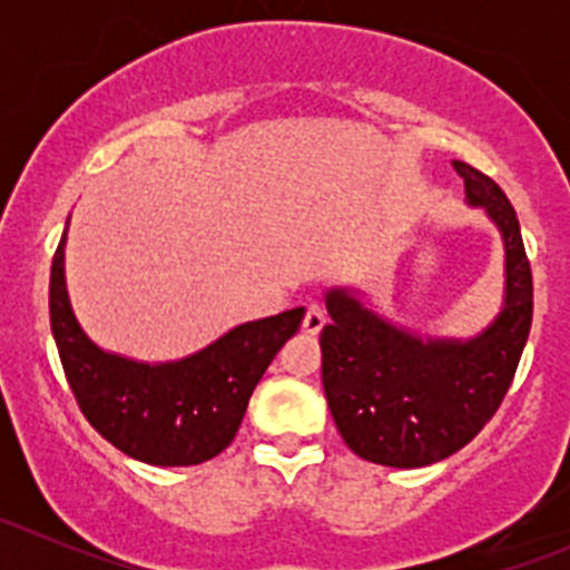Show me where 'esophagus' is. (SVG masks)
Here are the masks:
<instances>
[{
    "label": "esophagus",
    "instance_id": "34e87169",
    "mask_svg": "<svg viewBox=\"0 0 570 570\" xmlns=\"http://www.w3.org/2000/svg\"><path fill=\"white\" fill-rule=\"evenodd\" d=\"M327 322V314L325 308L320 306V303H312V306L306 308V317H303V331L312 333V336H317V333L322 331V325Z\"/></svg>",
    "mask_w": 570,
    "mask_h": 570
}]
</instances>
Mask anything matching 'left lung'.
<instances>
[{"label":"left lung","mask_w":570,"mask_h":570,"mask_svg":"<svg viewBox=\"0 0 570 570\" xmlns=\"http://www.w3.org/2000/svg\"><path fill=\"white\" fill-rule=\"evenodd\" d=\"M465 198L485 206L504 237V308L469 342L411 336L327 292L322 389L344 444L370 463L419 469L463 450L502 405L532 325V269L513 204L491 176L455 163Z\"/></svg>","instance_id":"8db88e82"}]
</instances>
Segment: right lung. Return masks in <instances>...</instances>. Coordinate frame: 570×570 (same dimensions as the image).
<instances>
[{
	"label": "right lung",
	"instance_id": "obj_1",
	"mask_svg": "<svg viewBox=\"0 0 570 570\" xmlns=\"http://www.w3.org/2000/svg\"><path fill=\"white\" fill-rule=\"evenodd\" d=\"M62 245L66 234L51 258L49 317L85 419L115 450L142 463L195 465L220 455L243 424L253 389L301 327L306 308L245 322L176 364H137L85 336L68 303Z\"/></svg>",
	"mask_w": 570,
	"mask_h": 570
}]
</instances>
